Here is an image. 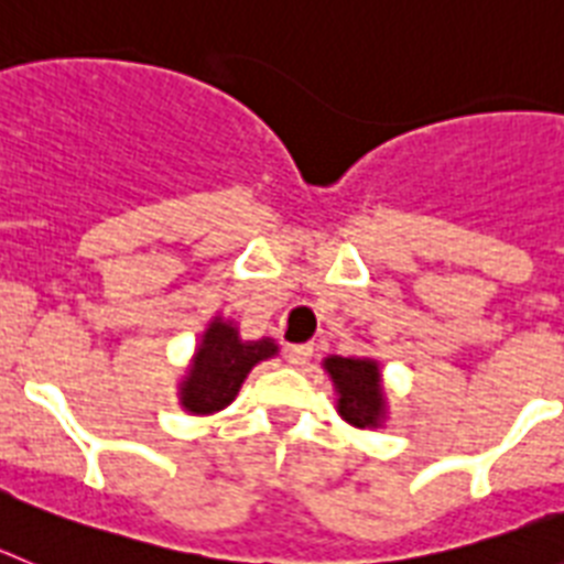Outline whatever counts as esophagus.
<instances>
[{"instance_id": "esophagus-1", "label": "esophagus", "mask_w": 564, "mask_h": 564, "mask_svg": "<svg viewBox=\"0 0 564 564\" xmlns=\"http://www.w3.org/2000/svg\"><path fill=\"white\" fill-rule=\"evenodd\" d=\"M312 355H315V349H312L310 343H301V346H289V351H286L289 364L297 366V369H303V366L310 364Z\"/></svg>"}]
</instances>
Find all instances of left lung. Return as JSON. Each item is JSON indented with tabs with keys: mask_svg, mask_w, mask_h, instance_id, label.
<instances>
[{
	"mask_svg": "<svg viewBox=\"0 0 564 564\" xmlns=\"http://www.w3.org/2000/svg\"><path fill=\"white\" fill-rule=\"evenodd\" d=\"M337 394V414L355 429H380L389 417V398L383 389V371L375 357H323Z\"/></svg>",
	"mask_w": 564,
	"mask_h": 564,
	"instance_id": "obj_1",
	"label": "left lung"
}]
</instances>
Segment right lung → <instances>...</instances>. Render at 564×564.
I'll return each mask as SVG.
<instances>
[{
  "label": "right lung",
  "instance_id": "right-lung-1",
  "mask_svg": "<svg viewBox=\"0 0 564 564\" xmlns=\"http://www.w3.org/2000/svg\"><path fill=\"white\" fill-rule=\"evenodd\" d=\"M269 357H278L272 337L243 340L238 323L215 315L195 343L187 371L178 377V405L195 417L227 409L238 398L249 371Z\"/></svg>",
  "mask_w": 564,
  "mask_h": 564
}]
</instances>
